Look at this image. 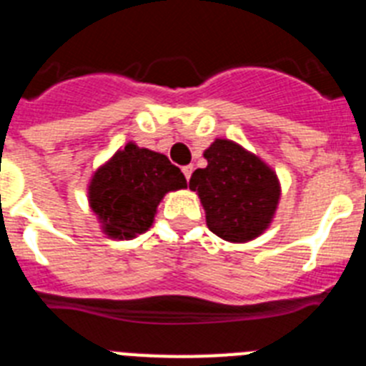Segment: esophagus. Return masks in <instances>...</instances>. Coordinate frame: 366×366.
Masks as SVG:
<instances>
[{"label":"esophagus","mask_w":366,"mask_h":366,"mask_svg":"<svg viewBox=\"0 0 366 366\" xmlns=\"http://www.w3.org/2000/svg\"><path fill=\"white\" fill-rule=\"evenodd\" d=\"M192 172H194V167H192V164H187V167H183V174H185L187 181L190 179V176H192Z\"/></svg>","instance_id":"esophagus-1"}]
</instances>
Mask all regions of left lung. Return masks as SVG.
Segmentation results:
<instances>
[{
    "mask_svg": "<svg viewBox=\"0 0 366 366\" xmlns=\"http://www.w3.org/2000/svg\"><path fill=\"white\" fill-rule=\"evenodd\" d=\"M207 167L189 181L205 209L207 225L227 242H247L266 231L280 198L277 174L227 139L205 150Z\"/></svg>",
    "mask_w": 366,
    "mask_h": 366,
    "instance_id": "8db88e82",
    "label": "left lung"
}]
</instances>
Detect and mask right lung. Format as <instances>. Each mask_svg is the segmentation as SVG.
Listing matches in <instances>:
<instances>
[{
  "label": "right lung",
  "mask_w": 366,
  "mask_h": 366,
  "mask_svg": "<svg viewBox=\"0 0 366 366\" xmlns=\"http://www.w3.org/2000/svg\"><path fill=\"white\" fill-rule=\"evenodd\" d=\"M187 179L167 155L128 143L95 172L89 203L112 238H134L148 231L157 205Z\"/></svg>",
  "instance_id": "obj_1"
}]
</instances>
